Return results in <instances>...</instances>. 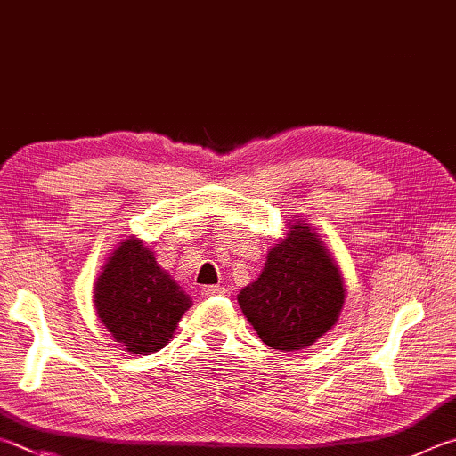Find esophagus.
<instances>
[{"mask_svg": "<svg viewBox=\"0 0 456 456\" xmlns=\"http://www.w3.org/2000/svg\"><path fill=\"white\" fill-rule=\"evenodd\" d=\"M223 293H225V287H221V285H207L201 289V295L207 297V299H209V297L223 295Z\"/></svg>", "mask_w": 456, "mask_h": 456, "instance_id": "1", "label": "esophagus"}]
</instances>
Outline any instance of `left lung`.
I'll list each match as a JSON object with an SVG mask.
<instances>
[{
	"mask_svg": "<svg viewBox=\"0 0 456 456\" xmlns=\"http://www.w3.org/2000/svg\"><path fill=\"white\" fill-rule=\"evenodd\" d=\"M343 303L338 267L317 233L299 221L269 251L259 279L239 295L247 321L277 351L307 349L335 325Z\"/></svg>",
	"mask_w": 456,
	"mask_h": 456,
	"instance_id": "1",
	"label": "left lung"
}]
</instances>
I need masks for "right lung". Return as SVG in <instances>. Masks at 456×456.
Here are the masks:
<instances>
[{
    "instance_id": "1",
    "label": "right lung",
    "mask_w": 456,
    "mask_h": 456,
    "mask_svg": "<svg viewBox=\"0 0 456 456\" xmlns=\"http://www.w3.org/2000/svg\"><path fill=\"white\" fill-rule=\"evenodd\" d=\"M191 299L137 239L121 243L95 285V309L107 330L131 354L167 345Z\"/></svg>"
}]
</instances>
